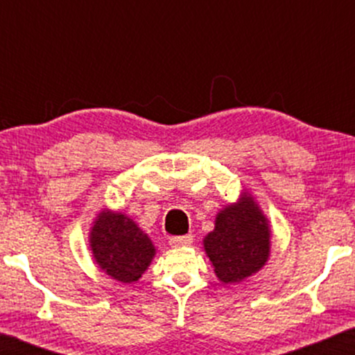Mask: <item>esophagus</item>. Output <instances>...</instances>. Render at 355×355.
Returning a JSON list of instances; mask_svg holds the SVG:
<instances>
[{
	"label": "esophagus",
	"instance_id": "obj_1",
	"mask_svg": "<svg viewBox=\"0 0 355 355\" xmlns=\"http://www.w3.org/2000/svg\"><path fill=\"white\" fill-rule=\"evenodd\" d=\"M193 241L192 234H186V236H178V237H171L169 239V244L173 247H184V245H191Z\"/></svg>",
	"mask_w": 355,
	"mask_h": 355
}]
</instances>
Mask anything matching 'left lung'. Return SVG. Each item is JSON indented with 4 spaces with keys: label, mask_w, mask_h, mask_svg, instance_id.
<instances>
[{
    "label": "left lung",
    "mask_w": 355,
    "mask_h": 355,
    "mask_svg": "<svg viewBox=\"0 0 355 355\" xmlns=\"http://www.w3.org/2000/svg\"><path fill=\"white\" fill-rule=\"evenodd\" d=\"M207 255L223 283H239L265 265L270 255V230L249 196L216 216L215 230L203 241Z\"/></svg>",
    "instance_id": "8db88e82"
}]
</instances>
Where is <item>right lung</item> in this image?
I'll return each instance as SVG.
<instances>
[{
  "label": "right lung",
  "mask_w": 355,
  "mask_h": 355,
  "mask_svg": "<svg viewBox=\"0 0 355 355\" xmlns=\"http://www.w3.org/2000/svg\"><path fill=\"white\" fill-rule=\"evenodd\" d=\"M90 247L100 268L121 283L137 281L155 255L148 236L121 213H100L92 227Z\"/></svg>",
  "instance_id": "add662e5"
}]
</instances>
